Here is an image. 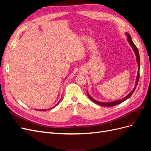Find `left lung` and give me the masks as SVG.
I'll list each match as a JSON object with an SVG mask.
<instances>
[{"label": "left lung", "mask_w": 151, "mask_h": 151, "mask_svg": "<svg viewBox=\"0 0 151 151\" xmlns=\"http://www.w3.org/2000/svg\"><path fill=\"white\" fill-rule=\"evenodd\" d=\"M125 35H127V40H128V42H129V43H130V45H131V47H132V48H133L134 51L135 52V54L136 55V59H137V64H138V72H137V78H136V81H135V88L133 89V90H132L131 92L128 94L127 96H125V98H123L120 100H117V101H112V102H106V103H102V102H99V101H96V100H95L94 99H93L92 97L90 96V95L89 94V93H88V96L89 98L92 100V101L96 103L99 105H101V106H115V105H117L118 104H120L121 103L123 102L124 101H125L126 99H129L131 96L132 95V94H133V93L134 92V91L136 88L137 87V85L138 84V82H139V77H140V75H139V68H140V56H139V51H138V49L136 47V46L135 45V44L134 43V42H132V38H131V36H130V35L128 33H125Z\"/></svg>", "instance_id": "left-lung-1"}]
</instances>
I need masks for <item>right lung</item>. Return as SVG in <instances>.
<instances>
[{
    "instance_id": "obj_1",
    "label": "right lung",
    "mask_w": 151,
    "mask_h": 151,
    "mask_svg": "<svg viewBox=\"0 0 151 151\" xmlns=\"http://www.w3.org/2000/svg\"><path fill=\"white\" fill-rule=\"evenodd\" d=\"M58 103H59V102H58V103L57 104H58ZM57 104H56V105H55V106H57ZM55 106H53V107H52V108H49L48 109H52V108H54ZM37 110H38V109H37ZM38 110H39V109H38ZM40 111H46V110H47V109H40Z\"/></svg>"
}]
</instances>
